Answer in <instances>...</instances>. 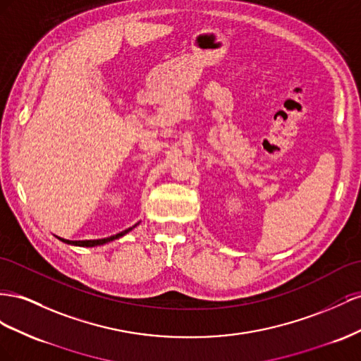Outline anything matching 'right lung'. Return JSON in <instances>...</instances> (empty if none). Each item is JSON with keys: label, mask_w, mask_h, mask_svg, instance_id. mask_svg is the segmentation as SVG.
<instances>
[{"label": "right lung", "mask_w": 361, "mask_h": 361, "mask_svg": "<svg viewBox=\"0 0 361 361\" xmlns=\"http://www.w3.org/2000/svg\"><path fill=\"white\" fill-rule=\"evenodd\" d=\"M135 226H137V224H136V225H133V226H130V228H127V230H123V231H121V233L115 234V235H110V238L97 239V240H68V239H61V238H57V239H59V240H61L63 243H68V245H74V246H86V248H92V246H99V245H104V243H109V242H111V240H115V239L122 238V235H126L128 231H131L133 228H135Z\"/></svg>", "instance_id": "add662e5"}]
</instances>
